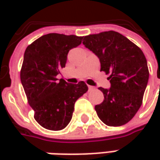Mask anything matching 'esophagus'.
I'll list each match as a JSON object with an SVG mask.
<instances>
[{
    "label": "esophagus",
    "mask_w": 160,
    "mask_h": 160,
    "mask_svg": "<svg viewBox=\"0 0 160 160\" xmlns=\"http://www.w3.org/2000/svg\"><path fill=\"white\" fill-rule=\"evenodd\" d=\"M88 89H89V91H93V90H95L96 88L94 87V86H92V85H88Z\"/></svg>",
    "instance_id": "esophagus-1"
}]
</instances>
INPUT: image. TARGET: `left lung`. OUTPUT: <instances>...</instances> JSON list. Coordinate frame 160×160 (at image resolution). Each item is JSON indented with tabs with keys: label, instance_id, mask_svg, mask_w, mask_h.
I'll list each match as a JSON object with an SVG mask.
<instances>
[{
	"label": "left lung",
	"instance_id": "1",
	"mask_svg": "<svg viewBox=\"0 0 160 160\" xmlns=\"http://www.w3.org/2000/svg\"><path fill=\"white\" fill-rule=\"evenodd\" d=\"M83 43L100 58L101 71L110 74L109 89L100 87L103 102L95 106L99 118L108 126L128 123L142 106L149 80L142 51L115 31L83 36Z\"/></svg>",
	"mask_w": 160,
	"mask_h": 160
}]
</instances>
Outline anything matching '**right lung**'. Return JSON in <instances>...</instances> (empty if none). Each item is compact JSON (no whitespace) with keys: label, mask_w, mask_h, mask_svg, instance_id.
Returning <instances> with one entry per match:
<instances>
[{"label":"right lung","mask_w":160,"mask_h":160,"mask_svg":"<svg viewBox=\"0 0 160 160\" xmlns=\"http://www.w3.org/2000/svg\"><path fill=\"white\" fill-rule=\"evenodd\" d=\"M82 39L52 33L41 36L26 49L20 80L34 119L45 129H64L72 118L75 102L88 91L83 81L73 84L57 78L68 52L80 45Z\"/></svg>","instance_id":"obj_1"}]
</instances>
